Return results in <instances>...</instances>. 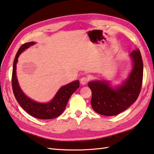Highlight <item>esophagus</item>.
<instances>
[{
  "label": "esophagus",
  "instance_id": "obj_1",
  "mask_svg": "<svg viewBox=\"0 0 154 154\" xmlns=\"http://www.w3.org/2000/svg\"><path fill=\"white\" fill-rule=\"evenodd\" d=\"M89 81V78L87 77H83L81 78L80 79V83L81 85H85V84L87 83V82H88Z\"/></svg>",
  "mask_w": 154,
  "mask_h": 154
}]
</instances>
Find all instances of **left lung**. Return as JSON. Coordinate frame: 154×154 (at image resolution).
<instances>
[{
	"label": "left lung",
	"instance_id": "obj_1",
	"mask_svg": "<svg viewBox=\"0 0 154 154\" xmlns=\"http://www.w3.org/2000/svg\"><path fill=\"white\" fill-rule=\"evenodd\" d=\"M132 69L122 84L113 87L107 80L90 81L88 86L92 92L91 104L96 113L105 116L118 115L136 101L143 80V61L139 49L129 54Z\"/></svg>",
	"mask_w": 154,
	"mask_h": 154
}]
</instances>
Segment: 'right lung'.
<instances>
[{
	"mask_svg": "<svg viewBox=\"0 0 154 154\" xmlns=\"http://www.w3.org/2000/svg\"><path fill=\"white\" fill-rule=\"evenodd\" d=\"M35 42H29L21 46L15 56L13 63L12 86L13 93L20 107L29 115L40 119H51L59 116L64 111L67 102L72 94L79 87V80L62 86L57 92L51 101L47 103H40L31 99L25 94L20 89L17 77V63L21 53L28 49Z\"/></svg>",
	"mask_w": 154,
	"mask_h": 154,
	"instance_id": "1",
	"label": "right lung"
}]
</instances>
